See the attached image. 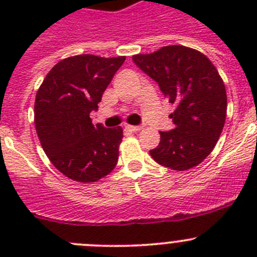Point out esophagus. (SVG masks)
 <instances>
[{
    "label": "esophagus",
    "mask_w": 257,
    "mask_h": 257,
    "mask_svg": "<svg viewBox=\"0 0 257 257\" xmlns=\"http://www.w3.org/2000/svg\"><path fill=\"white\" fill-rule=\"evenodd\" d=\"M126 130H128L130 133H139L143 130L142 126H126Z\"/></svg>",
    "instance_id": "34e87169"
}]
</instances>
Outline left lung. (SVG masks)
Here are the masks:
<instances>
[{"label": "left lung", "mask_w": 257, "mask_h": 257, "mask_svg": "<svg viewBox=\"0 0 257 257\" xmlns=\"http://www.w3.org/2000/svg\"><path fill=\"white\" fill-rule=\"evenodd\" d=\"M133 60L153 78L175 106V128L160 131L161 142L151 151L157 163L187 171L213 151L226 118V91L215 65L201 51L181 45L138 54Z\"/></svg>", "instance_id": "1"}]
</instances>
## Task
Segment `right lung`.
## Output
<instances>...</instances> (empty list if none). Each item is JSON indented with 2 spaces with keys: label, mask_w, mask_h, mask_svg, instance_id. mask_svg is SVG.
I'll return each instance as SVG.
<instances>
[{
  "label": "right lung",
  "mask_w": 257,
  "mask_h": 257,
  "mask_svg": "<svg viewBox=\"0 0 257 257\" xmlns=\"http://www.w3.org/2000/svg\"><path fill=\"white\" fill-rule=\"evenodd\" d=\"M126 56L76 55L52 67L38 88L35 124L38 139L56 169L78 183H95L118 162L122 127L92 124L101 95Z\"/></svg>",
  "instance_id": "right-lung-1"
}]
</instances>
